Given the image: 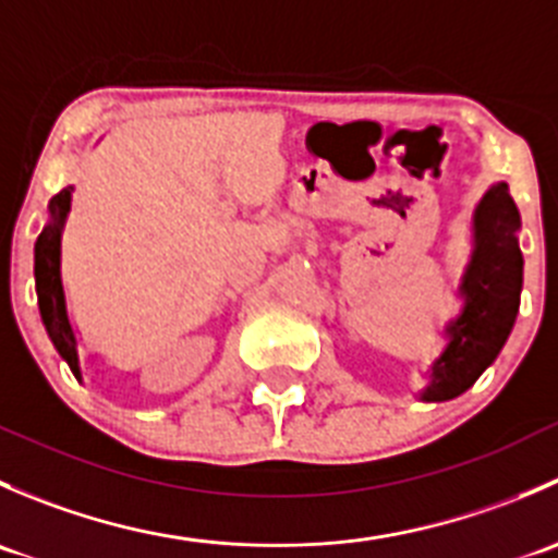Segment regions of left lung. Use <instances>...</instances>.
I'll return each instance as SVG.
<instances>
[{
    "label": "left lung",
    "instance_id": "left-lung-1",
    "mask_svg": "<svg viewBox=\"0 0 558 558\" xmlns=\"http://www.w3.org/2000/svg\"><path fill=\"white\" fill-rule=\"evenodd\" d=\"M521 227L519 207L508 183L486 191L475 213V253L461 283L464 313L448 326L446 353L432 367L429 402L464 393L499 356L515 324L523 283V256L515 232Z\"/></svg>",
    "mask_w": 558,
    "mask_h": 558
}]
</instances>
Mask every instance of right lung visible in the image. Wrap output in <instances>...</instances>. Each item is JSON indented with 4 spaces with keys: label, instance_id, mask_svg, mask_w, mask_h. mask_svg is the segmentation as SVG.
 Returning a JSON list of instances; mask_svg holds the SVG:
<instances>
[{
    "label": "right lung",
    "instance_id": "add662e5",
    "mask_svg": "<svg viewBox=\"0 0 558 558\" xmlns=\"http://www.w3.org/2000/svg\"><path fill=\"white\" fill-rule=\"evenodd\" d=\"M70 213V189L56 194L50 199V223L39 232L35 245V286H37V302L43 324L48 329V337L53 340L56 351L61 353L66 364H70L72 375L81 378V364H77L75 351V335H72L70 318H66L64 307V289H61L59 275V256H61V229H64V218Z\"/></svg>",
    "mask_w": 558,
    "mask_h": 558
}]
</instances>
